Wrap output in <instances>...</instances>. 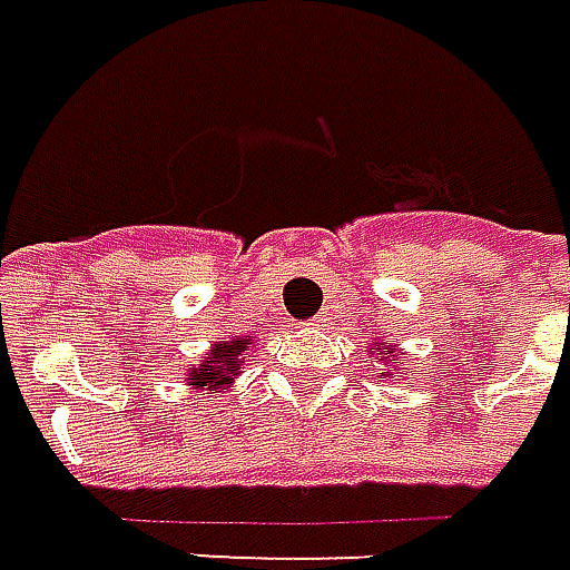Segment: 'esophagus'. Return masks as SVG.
Here are the masks:
<instances>
[{"instance_id": "obj_1", "label": "esophagus", "mask_w": 570, "mask_h": 570, "mask_svg": "<svg viewBox=\"0 0 570 570\" xmlns=\"http://www.w3.org/2000/svg\"><path fill=\"white\" fill-rule=\"evenodd\" d=\"M323 326H326V320H320V316H316V320H307V323H304L301 330H304V332H320Z\"/></svg>"}]
</instances>
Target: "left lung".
<instances>
[{
	"mask_svg": "<svg viewBox=\"0 0 570 570\" xmlns=\"http://www.w3.org/2000/svg\"><path fill=\"white\" fill-rule=\"evenodd\" d=\"M370 351H376L380 357L385 354V364H389V361H395V347H392V345H383V342H376V345L370 347Z\"/></svg>",
	"mask_w": 570,
	"mask_h": 570,
	"instance_id": "obj_1",
	"label": "left lung"
}]
</instances>
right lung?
Returning <instances> with one entry per match:
<instances>
[{"instance_id":"add662e5","label":"right lung","mask_w":570,"mask_h":570,"mask_svg":"<svg viewBox=\"0 0 570 570\" xmlns=\"http://www.w3.org/2000/svg\"><path fill=\"white\" fill-rule=\"evenodd\" d=\"M250 345H254V335H232L228 342H216L206 351L200 364L187 366V385L206 389V395L216 389H228L240 376L244 354L250 351Z\"/></svg>"}]
</instances>
